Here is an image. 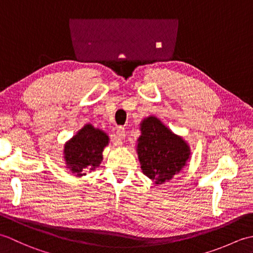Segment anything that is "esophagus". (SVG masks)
<instances>
[{"mask_svg":"<svg viewBox=\"0 0 253 253\" xmlns=\"http://www.w3.org/2000/svg\"><path fill=\"white\" fill-rule=\"evenodd\" d=\"M116 136H117L118 139H120V140H124V139H125V137H126L125 128H123V127L118 128L117 131H116Z\"/></svg>","mask_w":253,"mask_h":253,"instance_id":"esophagus-1","label":"esophagus"}]
</instances>
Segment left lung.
Listing matches in <instances>:
<instances>
[{
  "mask_svg": "<svg viewBox=\"0 0 253 253\" xmlns=\"http://www.w3.org/2000/svg\"><path fill=\"white\" fill-rule=\"evenodd\" d=\"M139 129L136 151L144 175L159 186L182 171L191 159L189 143L184 138L154 115L144 117Z\"/></svg>",
  "mask_w": 253,
  "mask_h": 253,
  "instance_id": "left-lung-1",
  "label": "left lung"
}]
</instances>
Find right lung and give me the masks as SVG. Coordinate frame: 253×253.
Here are the masks:
<instances>
[{
	"mask_svg": "<svg viewBox=\"0 0 253 253\" xmlns=\"http://www.w3.org/2000/svg\"><path fill=\"white\" fill-rule=\"evenodd\" d=\"M110 138L105 131L85 124L64 144L63 155L66 169L76 177L94 170L103 160V151L109 146Z\"/></svg>",
	"mask_w": 253,
	"mask_h": 253,
	"instance_id": "1",
	"label": "right lung"
}]
</instances>
